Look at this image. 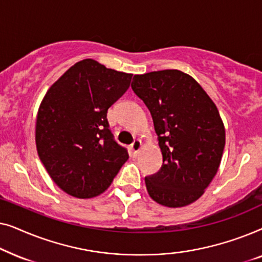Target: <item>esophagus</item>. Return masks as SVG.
Instances as JSON below:
<instances>
[{"instance_id": "esophagus-1", "label": "esophagus", "mask_w": 262, "mask_h": 262, "mask_svg": "<svg viewBox=\"0 0 262 262\" xmlns=\"http://www.w3.org/2000/svg\"><path fill=\"white\" fill-rule=\"evenodd\" d=\"M142 148V142L139 139H136V141L131 144V151H132V156H137L139 150Z\"/></svg>"}]
</instances>
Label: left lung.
Returning <instances> with one entry per match:
<instances>
[{"label": "left lung", "mask_w": 262, "mask_h": 262, "mask_svg": "<svg viewBox=\"0 0 262 262\" xmlns=\"http://www.w3.org/2000/svg\"><path fill=\"white\" fill-rule=\"evenodd\" d=\"M132 91L152 117L163 163L145 178L149 195L167 207L189 205L216 175L225 130L216 105L198 82L180 70L135 75Z\"/></svg>", "instance_id": "1"}]
</instances>
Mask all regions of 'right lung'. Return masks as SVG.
<instances>
[{
	"instance_id": "right-lung-1",
	"label": "right lung",
	"mask_w": 262,
	"mask_h": 262,
	"mask_svg": "<svg viewBox=\"0 0 262 262\" xmlns=\"http://www.w3.org/2000/svg\"><path fill=\"white\" fill-rule=\"evenodd\" d=\"M132 74L83 59L46 93L35 124L39 159L68 194L88 199L105 192L128 159L114 141L107 111L130 87Z\"/></svg>"
}]
</instances>
